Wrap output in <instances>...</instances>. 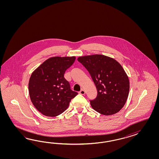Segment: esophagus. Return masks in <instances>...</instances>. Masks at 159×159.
I'll use <instances>...</instances> for the list:
<instances>
[{
	"mask_svg": "<svg viewBox=\"0 0 159 159\" xmlns=\"http://www.w3.org/2000/svg\"><path fill=\"white\" fill-rule=\"evenodd\" d=\"M79 93H80V94H82V95L85 94V91H84L83 89H82V90H80V92H79Z\"/></svg>",
	"mask_w": 159,
	"mask_h": 159,
	"instance_id": "obj_1",
	"label": "esophagus"
}]
</instances>
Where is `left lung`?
Here are the masks:
<instances>
[{
  "instance_id": "8db88e82",
  "label": "left lung",
  "mask_w": 159,
  "mask_h": 159,
  "mask_svg": "<svg viewBox=\"0 0 159 159\" xmlns=\"http://www.w3.org/2000/svg\"><path fill=\"white\" fill-rule=\"evenodd\" d=\"M77 61L86 67L96 87L97 97L90 101L92 108L104 116L120 111L129 92V78L120 63L100 54L80 57Z\"/></svg>"
}]
</instances>
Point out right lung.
Listing matches in <instances>:
<instances>
[{"instance_id":"obj_1","label":"right lung","mask_w":159,"mask_h":159,"mask_svg":"<svg viewBox=\"0 0 159 159\" xmlns=\"http://www.w3.org/2000/svg\"><path fill=\"white\" fill-rule=\"evenodd\" d=\"M75 59V57L49 58L32 73L29 80V95L35 108L44 116L60 115L77 95L64 78L65 71Z\"/></svg>"}]
</instances>
